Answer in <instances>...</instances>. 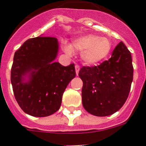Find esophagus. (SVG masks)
<instances>
[{
  "label": "esophagus",
  "instance_id": "34e87169",
  "mask_svg": "<svg viewBox=\"0 0 146 146\" xmlns=\"http://www.w3.org/2000/svg\"><path fill=\"white\" fill-rule=\"evenodd\" d=\"M75 69H76V75H78V73L80 72V66L79 65H76L75 66Z\"/></svg>",
  "mask_w": 146,
  "mask_h": 146
}]
</instances>
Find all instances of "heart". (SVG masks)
Here are the masks:
<instances>
[{"instance_id": "1", "label": "heart", "mask_w": 146, "mask_h": 146, "mask_svg": "<svg viewBox=\"0 0 146 146\" xmlns=\"http://www.w3.org/2000/svg\"><path fill=\"white\" fill-rule=\"evenodd\" d=\"M112 49L111 40L105 37L89 34L75 39L71 44H66L64 50L69 54L73 50L81 52L80 57L87 65H96L108 57Z\"/></svg>"}]
</instances>
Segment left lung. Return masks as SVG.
<instances>
[{
    "label": "left lung",
    "mask_w": 146,
    "mask_h": 146,
    "mask_svg": "<svg viewBox=\"0 0 146 146\" xmlns=\"http://www.w3.org/2000/svg\"><path fill=\"white\" fill-rule=\"evenodd\" d=\"M82 105L87 112L105 117L119 111L129 96L133 78L131 54L122 42L111 57L98 66H82Z\"/></svg>",
    "instance_id": "1"
}]
</instances>
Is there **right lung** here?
Returning a JSON list of instances; mask_svg holds the SVG:
<instances>
[{"mask_svg":"<svg viewBox=\"0 0 146 146\" xmlns=\"http://www.w3.org/2000/svg\"><path fill=\"white\" fill-rule=\"evenodd\" d=\"M59 44L56 38L28 39L15 52L11 83L23 111L33 117H47L59 110L67 85L76 76L75 66H64L54 60Z\"/></svg>","mask_w":146,"mask_h":146,"instance_id":"right-lung-1","label":"right lung"}]
</instances>
